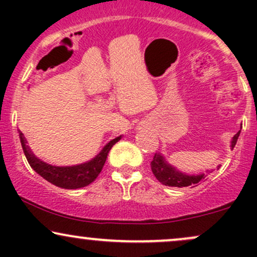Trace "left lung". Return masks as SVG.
Segmentation results:
<instances>
[{
	"label": "left lung",
	"instance_id": "8db88e82",
	"mask_svg": "<svg viewBox=\"0 0 257 257\" xmlns=\"http://www.w3.org/2000/svg\"><path fill=\"white\" fill-rule=\"evenodd\" d=\"M240 131L237 133L232 139L231 147L235 146L237 144L238 137H239ZM151 169L153 175L156 176V179L159 182H162L163 185L170 186V187H187V186H197L199 181L204 180L206 176L205 174H199V175H187V174H182L179 170H176L175 168L170 166L169 163L163 158V156L161 153H156L153 156V159L151 162Z\"/></svg>",
	"mask_w": 257,
	"mask_h": 257
}]
</instances>
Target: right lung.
Returning a JSON list of instances; mask_svg holds the SVG:
<instances>
[{
  "mask_svg": "<svg viewBox=\"0 0 257 257\" xmlns=\"http://www.w3.org/2000/svg\"><path fill=\"white\" fill-rule=\"evenodd\" d=\"M20 143H22L23 151L25 153V157L28 159L29 164L32 169L37 174H40L43 179L49 181L51 184L58 186L61 188H67V190H76V188L84 187V186L91 184L101 172L104 167L106 158H107L108 152L112 149V146L120 140V137L113 139L106 145L104 149L100 151L96 157H94L91 161L87 163L78 164V166L72 167H55L47 164L46 162L41 161L30 151L26 146V141L23 134L20 133Z\"/></svg>",
  "mask_w": 257,
  "mask_h": 257,
  "instance_id": "obj_1",
  "label": "right lung"
}]
</instances>
